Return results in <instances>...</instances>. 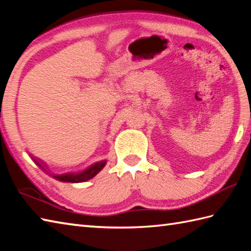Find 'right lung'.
Wrapping results in <instances>:
<instances>
[{"mask_svg": "<svg viewBox=\"0 0 251 251\" xmlns=\"http://www.w3.org/2000/svg\"><path fill=\"white\" fill-rule=\"evenodd\" d=\"M35 161V159H34ZM36 162V161H35ZM37 165H40L41 168H43V166L39 163L36 162ZM105 161H101L99 163H96L92 166H89L88 168H86L85 170L81 173L77 174H65V175H56L52 176L56 180L61 181V182H71V183H77V182H84V181H87L89 179H92L93 177H95L101 169L104 167L105 165ZM44 165V164H43ZM45 167V166H44ZM44 169V168H43ZM51 176V175H50Z\"/></svg>", "mask_w": 251, "mask_h": 251, "instance_id": "1", "label": "right lung"}]
</instances>
